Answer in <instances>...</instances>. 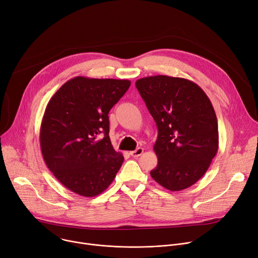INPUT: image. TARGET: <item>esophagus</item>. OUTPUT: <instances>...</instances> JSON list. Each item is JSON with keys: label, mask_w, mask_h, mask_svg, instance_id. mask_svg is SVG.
Returning <instances> with one entry per match:
<instances>
[{"label": "esophagus", "mask_w": 258, "mask_h": 258, "mask_svg": "<svg viewBox=\"0 0 258 258\" xmlns=\"http://www.w3.org/2000/svg\"><path fill=\"white\" fill-rule=\"evenodd\" d=\"M143 148H141V147H139V148H137L136 150H133V151H131L130 152V154L132 157H134V158H138V157H140L141 154L143 153Z\"/></svg>", "instance_id": "esophagus-1"}]
</instances>
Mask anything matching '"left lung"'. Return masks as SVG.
Returning <instances> with one entry per match:
<instances>
[{
  "label": "left lung",
  "mask_w": 258,
  "mask_h": 258,
  "mask_svg": "<svg viewBox=\"0 0 258 258\" xmlns=\"http://www.w3.org/2000/svg\"><path fill=\"white\" fill-rule=\"evenodd\" d=\"M136 87L157 123L153 150L158 165L151 177L169 191L193 185L207 172L219 147L214 107L199 86L183 78L153 76Z\"/></svg>",
  "instance_id": "left-lung-1"
}]
</instances>
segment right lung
I'll return each mask as SVG.
<instances>
[{
	"mask_svg": "<svg viewBox=\"0 0 258 258\" xmlns=\"http://www.w3.org/2000/svg\"><path fill=\"white\" fill-rule=\"evenodd\" d=\"M131 86L128 80L76 77L51 96L40 125L43 160L72 192L94 197L114 180L123 163L109 137V112Z\"/></svg>",
	"mask_w": 258,
	"mask_h": 258,
	"instance_id": "right-lung-1",
	"label": "right lung"
}]
</instances>
